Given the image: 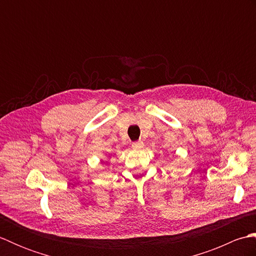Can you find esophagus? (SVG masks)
Listing matches in <instances>:
<instances>
[{"instance_id": "obj_1", "label": "esophagus", "mask_w": 256, "mask_h": 256, "mask_svg": "<svg viewBox=\"0 0 256 256\" xmlns=\"http://www.w3.org/2000/svg\"><path fill=\"white\" fill-rule=\"evenodd\" d=\"M143 146H144L143 140H138V142H134V143L132 144V148H133L134 150H142Z\"/></svg>"}]
</instances>
